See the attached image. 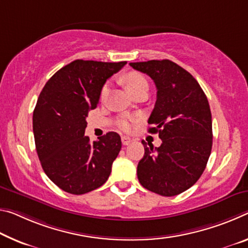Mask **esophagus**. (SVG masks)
<instances>
[{"mask_svg":"<svg viewBox=\"0 0 248 248\" xmlns=\"http://www.w3.org/2000/svg\"><path fill=\"white\" fill-rule=\"evenodd\" d=\"M131 138H129V137H127V136H124V137H121V142H123V144L124 145H128V144H130V142H131Z\"/></svg>","mask_w":248,"mask_h":248,"instance_id":"1","label":"esophagus"}]
</instances>
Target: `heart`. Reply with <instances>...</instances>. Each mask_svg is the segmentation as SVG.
<instances>
[{
  "label": "heart",
  "mask_w": 248,
  "mask_h": 248,
  "mask_svg": "<svg viewBox=\"0 0 248 248\" xmlns=\"http://www.w3.org/2000/svg\"><path fill=\"white\" fill-rule=\"evenodd\" d=\"M124 84L125 87L129 90V93H135L136 92H138L141 88L143 87H148V81L145 79V77L142 74H140L138 72H131L127 74V76L124 77ZM109 93V85L106 84L104 85V87L101 88L100 92V99L105 100L106 97H107ZM136 119L132 117H121L117 120V125L123 131H130L133 123H135Z\"/></svg>",
  "instance_id": "1"
}]
</instances>
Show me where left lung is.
<instances>
[{"label":"left lung","mask_w":248,"mask_h":248,"mask_svg":"<svg viewBox=\"0 0 248 248\" xmlns=\"http://www.w3.org/2000/svg\"><path fill=\"white\" fill-rule=\"evenodd\" d=\"M156 87V101L148 124L159 133V148L142 141L144 155L137 174L141 186L163 196L186 191L205 170L213 142L212 115L205 93L192 75L175 62H130Z\"/></svg>","instance_id":"1"}]
</instances>
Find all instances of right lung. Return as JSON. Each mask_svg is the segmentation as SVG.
Returning <instances> with one entry per match:
<instances>
[{"label": "right lung", "mask_w": 248, "mask_h": 248, "mask_svg": "<svg viewBox=\"0 0 248 248\" xmlns=\"http://www.w3.org/2000/svg\"><path fill=\"white\" fill-rule=\"evenodd\" d=\"M125 64L74 61L55 73L39 93L33 112L37 155L46 175L67 193H88L109 178L120 136L111 131L90 143L86 117L97 107L106 80Z\"/></svg>", "instance_id": "1"}]
</instances>
